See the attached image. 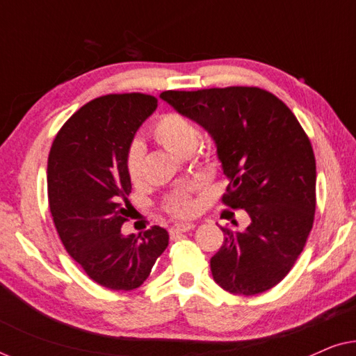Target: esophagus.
Returning <instances> with one entry per match:
<instances>
[{"label":"esophagus","mask_w":356,"mask_h":356,"mask_svg":"<svg viewBox=\"0 0 356 356\" xmlns=\"http://www.w3.org/2000/svg\"><path fill=\"white\" fill-rule=\"evenodd\" d=\"M193 228H194V223H179V225H173L168 232H170V236L173 238V236L179 235V233L193 230Z\"/></svg>","instance_id":"obj_1"}]
</instances>
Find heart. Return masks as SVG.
Wrapping results in <instances>:
<instances>
[{
	"instance_id": "heart-1",
	"label": "heart",
	"mask_w": 356,
	"mask_h": 356,
	"mask_svg": "<svg viewBox=\"0 0 356 356\" xmlns=\"http://www.w3.org/2000/svg\"><path fill=\"white\" fill-rule=\"evenodd\" d=\"M154 139L170 152L181 157L188 150H194L199 139V133L191 121L178 113H165L157 120L152 129ZM126 173L133 184L143 181L144 172V147L139 143H133L126 152ZM196 186L178 188L165 197V211L175 218H184L196 212L197 202L193 194Z\"/></svg>"
}]
</instances>
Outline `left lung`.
I'll use <instances>...</instances> for the list:
<instances>
[{
  "mask_svg": "<svg viewBox=\"0 0 356 356\" xmlns=\"http://www.w3.org/2000/svg\"><path fill=\"white\" fill-rule=\"evenodd\" d=\"M160 99L211 134L228 178L222 201L250 217L243 230L222 228L213 280L246 296L275 286L303 251L316 211L314 152L296 116L259 87L165 90Z\"/></svg>",
  "mask_w": 356,
  "mask_h": 356,
  "instance_id": "1",
  "label": "left lung"
}]
</instances>
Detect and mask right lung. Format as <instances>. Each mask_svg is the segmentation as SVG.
Returning a JSON list of instances; mask_svg holds the SVG:
<instances>
[{"mask_svg":"<svg viewBox=\"0 0 356 356\" xmlns=\"http://www.w3.org/2000/svg\"><path fill=\"white\" fill-rule=\"evenodd\" d=\"M157 108L145 94H111L89 102L63 124L48 155L50 212L70 256L97 284L134 290L168 246V232L152 227L124 236L131 179L126 152Z\"/></svg>","mask_w":356,"mask_h":356,"instance_id":"right-lung-1","label":"right lung"}]
</instances>
